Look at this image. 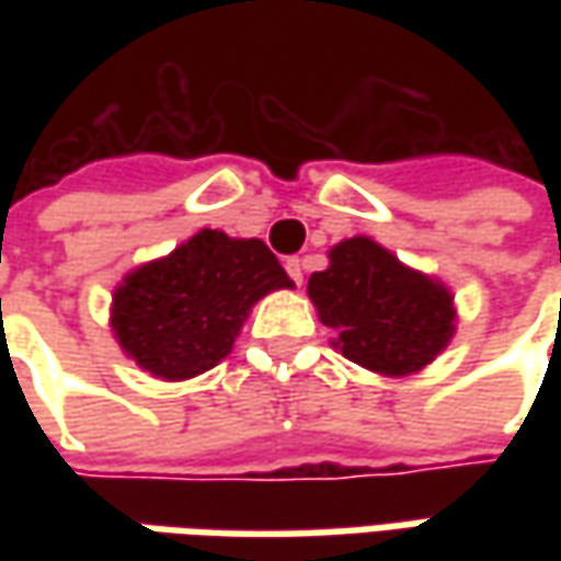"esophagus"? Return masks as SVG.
Wrapping results in <instances>:
<instances>
[{
    "label": "esophagus",
    "instance_id": "1",
    "mask_svg": "<svg viewBox=\"0 0 561 561\" xmlns=\"http://www.w3.org/2000/svg\"><path fill=\"white\" fill-rule=\"evenodd\" d=\"M284 268H287V274L293 277V284H296V287H302V262H299V259H287V262H284Z\"/></svg>",
    "mask_w": 561,
    "mask_h": 561
}]
</instances>
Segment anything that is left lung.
<instances>
[{"label":"left lung","instance_id":"left-lung-1","mask_svg":"<svg viewBox=\"0 0 561 561\" xmlns=\"http://www.w3.org/2000/svg\"><path fill=\"white\" fill-rule=\"evenodd\" d=\"M328 259L331 265L309 277V299L350 362L405 377L446 350L456 334V306L440 280L402 265L368 237L336 243Z\"/></svg>","mask_w":561,"mask_h":561}]
</instances>
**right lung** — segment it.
I'll use <instances>...</instances> for the list:
<instances>
[{"instance_id":"right-lung-1","label":"right lung","mask_w":561,"mask_h":561,"mask_svg":"<svg viewBox=\"0 0 561 561\" xmlns=\"http://www.w3.org/2000/svg\"><path fill=\"white\" fill-rule=\"evenodd\" d=\"M293 280L262 240L199 230L171 255L146 262L112 296V331L142 371L186 380L233 350L249 309Z\"/></svg>"}]
</instances>
